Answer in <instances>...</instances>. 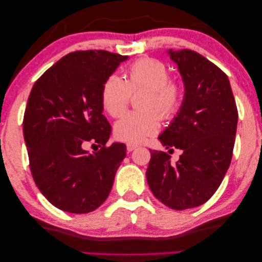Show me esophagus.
<instances>
[{
	"instance_id": "34e87169",
	"label": "esophagus",
	"mask_w": 262,
	"mask_h": 262,
	"mask_svg": "<svg viewBox=\"0 0 262 262\" xmlns=\"http://www.w3.org/2000/svg\"><path fill=\"white\" fill-rule=\"evenodd\" d=\"M137 147H138V145H136V144H131V143L126 144V149H127L128 152H132V151H134V149H136Z\"/></svg>"
}]
</instances>
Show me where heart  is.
Returning <instances> with one entry per match:
<instances>
[{"instance_id":"b5f03b06","label":"heart","mask_w":262,"mask_h":262,"mask_svg":"<svg viewBox=\"0 0 262 262\" xmlns=\"http://www.w3.org/2000/svg\"><path fill=\"white\" fill-rule=\"evenodd\" d=\"M146 91L140 101L144 110L130 111L115 123L116 138L139 144L156 135L160 118H169L178 113L182 103V85L170 80L168 67L157 59L144 58L135 61L127 70L126 80L113 74L102 85L101 102L106 113L117 117L126 109L131 93Z\"/></svg>"}]
</instances>
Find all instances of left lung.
Segmentation results:
<instances>
[{
	"mask_svg": "<svg viewBox=\"0 0 262 262\" xmlns=\"http://www.w3.org/2000/svg\"><path fill=\"white\" fill-rule=\"evenodd\" d=\"M167 53L182 76L184 96L159 140L182 154L173 165L169 154L149 149L146 179L160 202L184 210L204 204L221 186L232 159L238 110L228 75L215 63L191 50Z\"/></svg>",
	"mask_w": 262,
	"mask_h": 262,
	"instance_id": "8db88e82",
	"label": "left lung"
}]
</instances>
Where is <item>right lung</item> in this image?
<instances>
[{"label":"right lung","instance_id":"add662e5","mask_svg":"<svg viewBox=\"0 0 262 262\" xmlns=\"http://www.w3.org/2000/svg\"><path fill=\"white\" fill-rule=\"evenodd\" d=\"M127 55L76 51L49 68L33 84L23 134L34 182L63 211L87 213L104 202L126 146H105L111 126L103 115L102 85ZM89 141L101 148L89 154Z\"/></svg>","mask_w":262,"mask_h":262}]
</instances>
